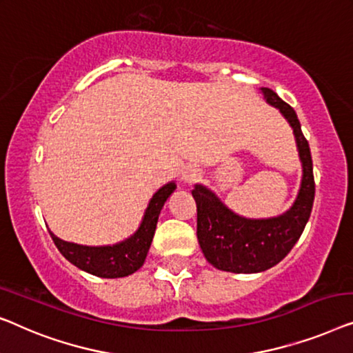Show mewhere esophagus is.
Masks as SVG:
<instances>
[{
	"label": "esophagus",
	"mask_w": 353,
	"mask_h": 353,
	"mask_svg": "<svg viewBox=\"0 0 353 353\" xmlns=\"http://www.w3.org/2000/svg\"><path fill=\"white\" fill-rule=\"evenodd\" d=\"M200 176H201V172L196 166H187V168H183L181 172V179L185 183H193L200 179Z\"/></svg>",
	"instance_id": "1"
}]
</instances>
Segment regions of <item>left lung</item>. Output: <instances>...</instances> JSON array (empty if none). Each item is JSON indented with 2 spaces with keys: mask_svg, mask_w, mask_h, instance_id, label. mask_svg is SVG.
I'll list each match as a JSON object with an SVG mask.
<instances>
[{
  "mask_svg": "<svg viewBox=\"0 0 353 353\" xmlns=\"http://www.w3.org/2000/svg\"><path fill=\"white\" fill-rule=\"evenodd\" d=\"M265 101L276 107L294 132L302 161L301 190L291 210L270 219H246L235 214L203 185H195L196 236L206 261L233 274H257L285 259L304 232L315 198L310 147L296 112L269 88H261Z\"/></svg>",
  "mask_w": 353,
  "mask_h": 353,
  "instance_id": "left-lung-1",
  "label": "left lung"
}]
</instances>
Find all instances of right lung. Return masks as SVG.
<instances>
[{
  "label": "right lung",
  "mask_w": 353,
  "mask_h": 353,
  "mask_svg": "<svg viewBox=\"0 0 353 353\" xmlns=\"http://www.w3.org/2000/svg\"><path fill=\"white\" fill-rule=\"evenodd\" d=\"M176 190V183L170 182L161 187L152 196L148 208L143 214L142 224L137 232L128 240L117 243L113 246H83L77 243L63 241L51 233L52 241L57 250L68 262L77 265L88 274L101 278H121L134 274L145 262L147 252L150 250L153 235L165 201Z\"/></svg>",
  "instance_id": "add662e5"
}]
</instances>
